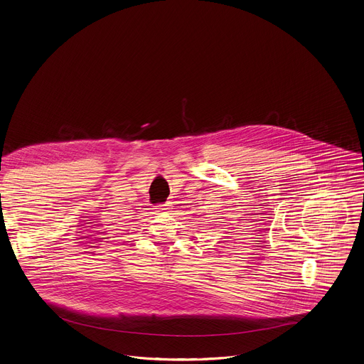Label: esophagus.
<instances>
[{"label": "esophagus", "mask_w": 364, "mask_h": 364, "mask_svg": "<svg viewBox=\"0 0 364 364\" xmlns=\"http://www.w3.org/2000/svg\"><path fill=\"white\" fill-rule=\"evenodd\" d=\"M167 210H168V205H167V204H160V205H157V208H156L157 213H166Z\"/></svg>", "instance_id": "esophagus-1"}]
</instances>
